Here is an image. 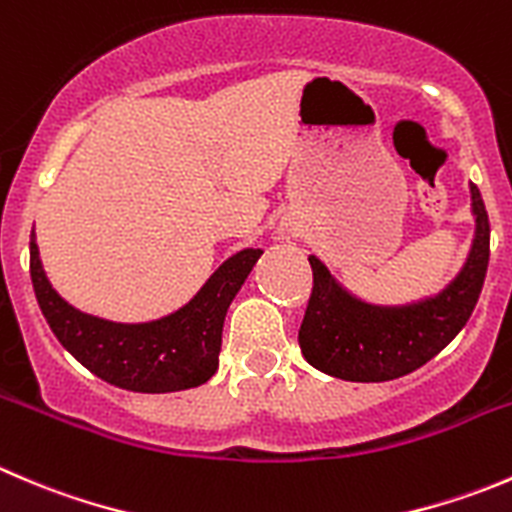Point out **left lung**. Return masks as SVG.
Instances as JSON below:
<instances>
[{
    "instance_id": "left-lung-1",
    "label": "left lung",
    "mask_w": 512,
    "mask_h": 512,
    "mask_svg": "<svg viewBox=\"0 0 512 512\" xmlns=\"http://www.w3.org/2000/svg\"><path fill=\"white\" fill-rule=\"evenodd\" d=\"M475 237L463 270L445 290L410 305H370L350 295L310 255L312 295L300 325V350L317 370L350 382H385L433 360L473 315L490 260V222L470 185Z\"/></svg>"
}]
</instances>
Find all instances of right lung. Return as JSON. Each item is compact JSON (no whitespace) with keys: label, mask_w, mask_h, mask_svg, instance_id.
<instances>
[{"label":"right lung","mask_w":512,"mask_h":512,"mask_svg":"<svg viewBox=\"0 0 512 512\" xmlns=\"http://www.w3.org/2000/svg\"><path fill=\"white\" fill-rule=\"evenodd\" d=\"M262 250H240L222 262L202 290L172 315L152 322H112L87 315L57 295L44 275L37 240H29V272L39 310L57 340L97 377L132 393L197 388L220 365L222 325Z\"/></svg>","instance_id":"right-lung-1"}]
</instances>
